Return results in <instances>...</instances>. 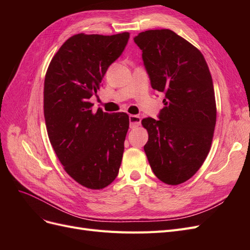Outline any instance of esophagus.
I'll list each match as a JSON object with an SVG mask.
<instances>
[{"label":"esophagus","mask_w":250,"mask_h":250,"mask_svg":"<svg viewBox=\"0 0 250 250\" xmlns=\"http://www.w3.org/2000/svg\"><path fill=\"white\" fill-rule=\"evenodd\" d=\"M129 123H130V128H137L141 124V118L139 116H134L130 115L129 116Z\"/></svg>","instance_id":"esophagus-1"}]
</instances>
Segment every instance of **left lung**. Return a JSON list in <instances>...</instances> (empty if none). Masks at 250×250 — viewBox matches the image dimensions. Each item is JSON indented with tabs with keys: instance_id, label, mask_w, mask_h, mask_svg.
Masks as SVG:
<instances>
[{
	"instance_id": "8db88e82",
	"label": "left lung",
	"mask_w": 250,
	"mask_h": 250,
	"mask_svg": "<svg viewBox=\"0 0 250 250\" xmlns=\"http://www.w3.org/2000/svg\"><path fill=\"white\" fill-rule=\"evenodd\" d=\"M142 50L151 86L165 93L158 120L146 118L144 150L155 176L176 186L202 166L214 137L217 109L208 66L201 52L169 29L134 37Z\"/></svg>"
}]
</instances>
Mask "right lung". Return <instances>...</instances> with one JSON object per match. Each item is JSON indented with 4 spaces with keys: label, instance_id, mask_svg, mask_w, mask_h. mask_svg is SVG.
I'll return each mask as SVG.
<instances>
[{
    "label": "right lung",
    "instance_id": "add662e5",
    "mask_svg": "<svg viewBox=\"0 0 250 250\" xmlns=\"http://www.w3.org/2000/svg\"><path fill=\"white\" fill-rule=\"evenodd\" d=\"M128 40V32L73 35L52 58L44 77L43 115L51 145L65 172L92 190L118 176L129 117L101 108L94 113L88 99Z\"/></svg>",
    "mask_w": 250,
    "mask_h": 250
}]
</instances>
